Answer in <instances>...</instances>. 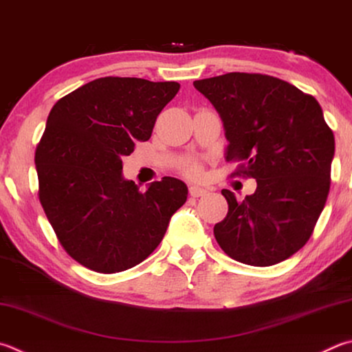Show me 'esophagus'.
I'll return each mask as SVG.
<instances>
[{
	"instance_id": "1",
	"label": "esophagus",
	"mask_w": 352,
	"mask_h": 352,
	"mask_svg": "<svg viewBox=\"0 0 352 352\" xmlns=\"http://www.w3.org/2000/svg\"><path fill=\"white\" fill-rule=\"evenodd\" d=\"M208 190L203 189V188H198V186H190L189 188V195L194 197V198H198V197H203L206 195Z\"/></svg>"
}]
</instances>
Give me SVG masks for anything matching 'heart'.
Returning <instances> with one entry per match:
<instances>
[{"label": "heart", "instance_id": "1", "mask_svg": "<svg viewBox=\"0 0 352 352\" xmlns=\"http://www.w3.org/2000/svg\"><path fill=\"white\" fill-rule=\"evenodd\" d=\"M182 172L189 178H198L201 175L203 168L200 163L195 162V160H189V162H186L182 166Z\"/></svg>", "mask_w": 352, "mask_h": 352}]
</instances>
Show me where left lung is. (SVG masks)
<instances>
[{
    "instance_id": "left-lung-1",
    "label": "left lung",
    "mask_w": 352,
    "mask_h": 352,
    "mask_svg": "<svg viewBox=\"0 0 352 352\" xmlns=\"http://www.w3.org/2000/svg\"><path fill=\"white\" fill-rule=\"evenodd\" d=\"M228 138L226 162L257 180L243 201L223 189L228 215L214 226L229 257L251 266L289 258L309 240L327 203L334 133L309 94L280 78L229 72L194 81Z\"/></svg>"
}]
</instances>
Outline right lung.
<instances>
[{
    "label": "right lung",
    "instance_id": "1",
    "mask_svg": "<svg viewBox=\"0 0 352 352\" xmlns=\"http://www.w3.org/2000/svg\"><path fill=\"white\" fill-rule=\"evenodd\" d=\"M175 81L104 76L55 103L35 151L38 197L56 239L80 265L121 272L142 263L163 240L188 198L182 180L164 177L146 192L124 180L123 157L148 142Z\"/></svg>",
    "mask_w": 352,
    "mask_h": 352
}]
</instances>
